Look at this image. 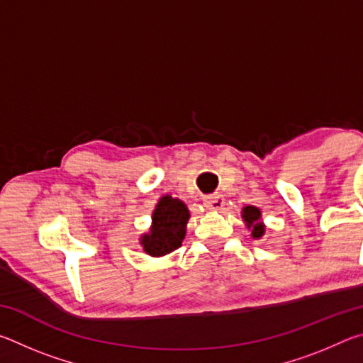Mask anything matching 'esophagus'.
<instances>
[{
	"mask_svg": "<svg viewBox=\"0 0 363 363\" xmlns=\"http://www.w3.org/2000/svg\"><path fill=\"white\" fill-rule=\"evenodd\" d=\"M205 205L213 211H219L224 205V196L219 194H214L210 196H205Z\"/></svg>",
	"mask_w": 363,
	"mask_h": 363,
	"instance_id": "1",
	"label": "esophagus"
}]
</instances>
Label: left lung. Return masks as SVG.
I'll use <instances>...</instances> for the list:
<instances>
[{
  "instance_id": "left-lung-1",
  "label": "left lung",
  "mask_w": 363,
  "mask_h": 363,
  "mask_svg": "<svg viewBox=\"0 0 363 363\" xmlns=\"http://www.w3.org/2000/svg\"><path fill=\"white\" fill-rule=\"evenodd\" d=\"M242 219L245 225H247V229L251 232V237H253L255 240L262 238L264 233H266V224H264L262 220V211L259 208L253 205L243 206Z\"/></svg>"
}]
</instances>
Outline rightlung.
Masks as SVG:
<instances>
[{
	"instance_id": "add662e5",
	"label": "right lung",
	"mask_w": 363,
	"mask_h": 363,
	"mask_svg": "<svg viewBox=\"0 0 363 363\" xmlns=\"http://www.w3.org/2000/svg\"><path fill=\"white\" fill-rule=\"evenodd\" d=\"M190 211L187 205L171 195H163L152 213L149 230L139 237L145 255L162 257L173 253L182 245L187 232Z\"/></svg>"
}]
</instances>
